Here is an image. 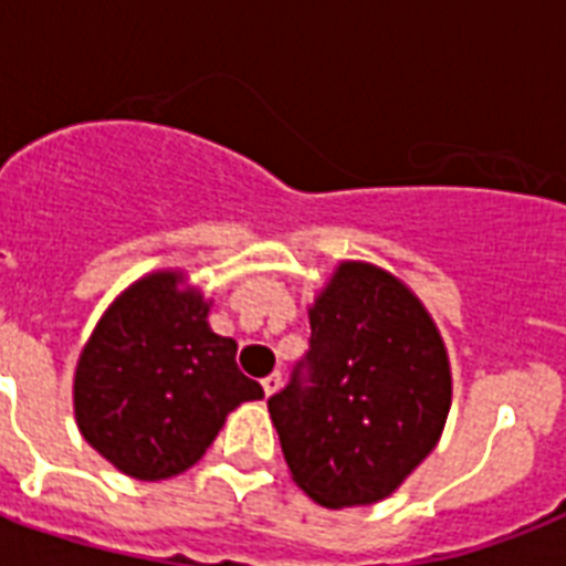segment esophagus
<instances>
[{"label": "esophagus", "instance_id": "1", "mask_svg": "<svg viewBox=\"0 0 566 566\" xmlns=\"http://www.w3.org/2000/svg\"><path fill=\"white\" fill-rule=\"evenodd\" d=\"M261 387H264L266 396H273L282 387V373H270L266 378H261Z\"/></svg>", "mask_w": 566, "mask_h": 566}]
</instances>
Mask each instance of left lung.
I'll return each mask as SVG.
<instances>
[{"instance_id":"1","label":"left lung","mask_w":566,"mask_h":566,"mask_svg":"<svg viewBox=\"0 0 566 566\" xmlns=\"http://www.w3.org/2000/svg\"><path fill=\"white\" fill-rule=\"evenodd\" d=\"M308 319L305 364L266 402L284 461L319 505H373L438 447L452 405L447 344L420 296L367 261H340Z\"/></svg>"}]
</instances>
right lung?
<instances>
[{
  "instance_id": "right-lung-1",
  "label": "right lung",
  "mask_w": 566,
  "mask_h": 566,
  "mask_svg": "<svg viewBox=\"0 0 566 566\" xmlns=\"http://www.w3.org/2000/svg\"><path fill=\"white\" fill-rule=\"evenodd\" d=\"M208 311L185 270H155L111 302L82 346L75 426L119 473L140 482L185 473L240 402L264 396L238 370V344L208 326Z\"/></svg>"
}]
</instances>
